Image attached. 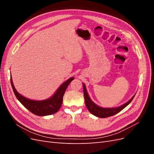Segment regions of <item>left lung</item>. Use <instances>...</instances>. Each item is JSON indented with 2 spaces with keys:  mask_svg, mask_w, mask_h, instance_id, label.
I'll list each match as a JSON object with an SVG mask.
<instances>
[{
  "mask_svg": "<svg viewBox=\"0 0 154 154\" xmlns=\"http://www.w3.org/2000/svg\"><path fill=\"white\" fill-rule=\"evenodd\" d=\"M83 94H84V98H85V103L87 109L93 115L101 118H108V117H110V116H114L116 114H118L120 111H122L123 109H125V107L132 101V100L134 99V97L135 96L134 95L128 102H127V103H125L124 105H122L121 106L117 107V108H101V107H100L99 106L96 105L94 103H93V102L91 101L89 96H88L87 94L85 85L84 84H83Z\"/></svg>",
  "mask_w": 154,
  "mask_h": 154,
  "instance_id": "left-lung-1",
  "label": "left lung"
}]
</instances>
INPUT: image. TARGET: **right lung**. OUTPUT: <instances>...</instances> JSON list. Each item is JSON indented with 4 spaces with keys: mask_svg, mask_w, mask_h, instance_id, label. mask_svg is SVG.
Listing matches in <instances>:
<instances>
[{
    "mask_svg": "<svg viewBox=\"0 0 154 154\" xmlns=\"http://www.w3.org/2000/svg\"><path fill=\"white\" fill-rule=\"evenodd\" d=\"M11 84L15 95L18 100L31 112L39 116L53 114L59 110L63 102V96L68 85L74 78L72 77L60 85L55 94L49 99L43 101H35L26 98L18 93L14 87L11 76Z\"/></svg>",
    "mask_w": 154,
    "mask_h": 154,
    "instance_id": "right-lung-1",
    "label": "right lung"
}]
</instances>
